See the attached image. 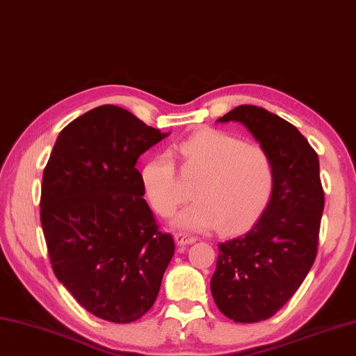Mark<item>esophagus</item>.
<instances>
[{"instance_id":"34e87169","label":"esophagus","mask_w":356,"mask_h":356,"mask_svg":"<svg viewBox=\"0 0 356 356\" xmlns=\"http://www.w3.org/2000/svg\"><path fill=\"white\" fill-rule=\"evenodd\" d=\"M174 239H176L177 245H180V247L190 245V243H194L197 241V238H194V236H190L186 233H176V234H174Z\"/></svg>"}]
</instances>
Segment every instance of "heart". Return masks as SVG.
Here are the masks:
<instances>
[{"label":"heart","instance_id":"heart-1","mask_svg":"<svg viewBox=\"0 0 356 356\" xmlns=\"http://www.w3.org/2000/svg\"><path fill=\"white\" fill-rule=\"evenodd\" d=\"M184 168L200 172L196 197L177 214L179 228L220 233L245 229L267 207L273 188V166L266 149L243 143L225 131L204 128L177 145ZM146 200L157 214L170 218L184 202L176 165L168 154L146 162L140 171Z\"/></svg>","mask_w":356,"mask_h":356}]
</instances>
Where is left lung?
<instances>
[{
  "mask_svg": "<svg viewBox=\"0 0 356 356\" xmlns=\"http://www.w3.org/2000/svg\"><path fill=\"white\" fill-rule=\"evenodd\" d=\"M218 122L243 124L273 166L267 208L247 234L219 243L211 277L227 318L259 323L284 307L315 262L324 210L319 160L293 124L264 108L241 104Z\"/></svg>",
  "mask_w": 356,
  "mask_h": 356,
  "instance_id": "left-lung-1",
  "label": "left lung"
}]
</instances>
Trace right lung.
I'll use <instances>...</instances> for the list:
<instances>
[{"instance_id": "right-lung-1", "label": "right lung", "mask_w": 356, "mask_h": 356, "mask_svg": "<svg viewBox=\"0 0 356 356\" xmlns=\"http://www.w3.org/2000/svg\"><path fill=\"white\" fill-rule=\"evenodd\" d=\"M165 137L129 111L103 104L60 132L43 172L40 218L54 273L104 321L143 316L174 254L136 168Z\"/></svg>"}]
</instances>
